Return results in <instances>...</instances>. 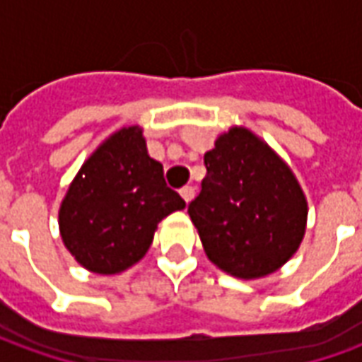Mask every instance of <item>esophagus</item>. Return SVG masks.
Segmentation results:
<instances>
[{"instance_id": "1", "label": "esophagus", "mask_w": 362, "mask_h": 362, "mask_svg": "<svg viewBox=\"0 0 362 362\" xmlns=\"http://www.w3.org/2000/svg\"><path fill=\"white\" fill-rule=\"evenodd\" d=\"M180 196L184 197L186 204H189V202L194 199V196H196V188H194V186H184V188L180 189Z\"/></svg>"}]
</instances>
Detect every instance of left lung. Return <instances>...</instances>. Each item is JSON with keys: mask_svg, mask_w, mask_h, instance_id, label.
I'll list each match as a JSON object with an SVG mask.
<instances>
[{"mask_svg": "<svg viewBox=\"0 0 362 362\" xmlns=\"http://www.w3.org/2000/svg\"><path fill=\"white\" fill-rule=\"evenodd\" d=\"M204 163L207 176L188 213L207 258L240 279L279 269L306 227V199L295 174L243 127L221 135Z\"/></svg>", "mask_w": 362, "mask_h": 362, "instance_id": "8db88e82", "label": "left lung"}]
</instances>
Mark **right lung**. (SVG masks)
I'll return each mask as SVG.
<instances>
[{"mask_svg":"<svg viewBox=\"0 0 362 362\" xmlns=\"http://www.w3.org/2000/svg\"><path fill=\"white\" fill-rule=\"evenodd\" d=\"M186 202L168 188L163 165L149 157L141 129L124 127L89 157L59 207L67 250L89 272L112 275L134 266L155 228Z\"/></svg>","mask_w":362,"mask_h":362,"instance_id":"right-lung-1","label":"right lung"}]
</instances>
